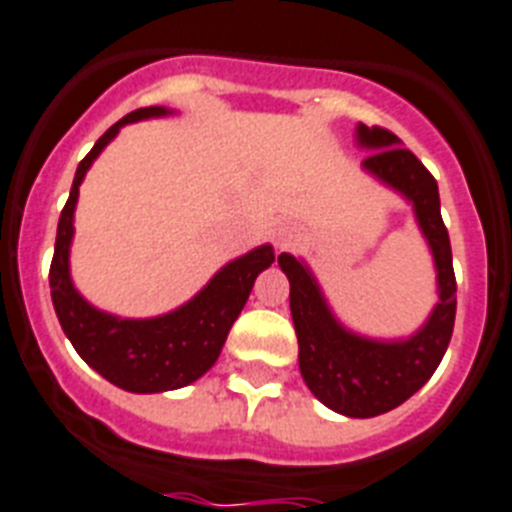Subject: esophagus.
<instances>
[{
    "label": "esophagus",
    "instance_id": "esophagus-1",
    "mask_svg": "<svg viewBox=\"0 0 512 512\" xmlns=\"http://www.w3.org/2000/svg\"><path fill=\"white\" fill-rule=\"evenodd\" d=\"M295 235H298V227L293 225V222H277V225H274V230H272V238H274V243H277V246H287V243H290V240L295 238Z\"/></svg>",
    "mask_w": 512,
    "mask_h": 512
}]
</instances>
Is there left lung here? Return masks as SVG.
I'll return each mask as SVG.
<instances>
[{
	"mask_svg": "<svg viewBox=\"0 0 512 512\" xmlns=\"http://www.w3.org/2000/svg\"><path fill=\"white\" fill-rule=\"evenodd\" d=\"M366 151L363 170L413 204L437 269L439 301L426 324L405 340H371L337 322L322 287L306 264L282 253L280 269L290 280V314L298 335V366L308 390L327 408L350 418H371L398 408L429 382L445 356L455 324V272L450 235L439 214L437 180L400 138L384 128L358 125Z\"/></svg>",
	"mask_w": 512,
	"mask_h": 512,
	"instance_id": "1",
	"label": "left lung"
}]
</instances>
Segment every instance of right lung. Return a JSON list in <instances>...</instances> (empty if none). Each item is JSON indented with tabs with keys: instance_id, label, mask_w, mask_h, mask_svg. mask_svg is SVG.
Here are the masks:
<instances>
[{
	"instance_id": "right-lung-1",
	"label": "right lung",
	"mask_w": 512,
	"mask_h": 512,
	"mask_svg": "<svg viewBox=\"0 0 512 512\" xmlns=\"http://www.w3.org/2000/svg\"><path fill=\"white\" fill-rule=\"evenodd\" d=\"M170 114L164 107H143L125 114L114 122L107 133L94 143L86 159L75 170L73 188L65 209L59 214L57 243L49 269V287L57 319L65 329L67 340L73 342L78 356L99 371L107 382L120 390L149 395V392L180 390L196 382L217 363L230 327L246 306L253 282L272 266L274 248L259 246L246 256L230 261L219 269L201 293L170 314L151 316V319H120L107 311H99L75 290L70 280V243H73V217L78 204V188L86 177L88 167L104 151L120 128L130 122L149 120Z\"/></svg>"
}]
</instances>
